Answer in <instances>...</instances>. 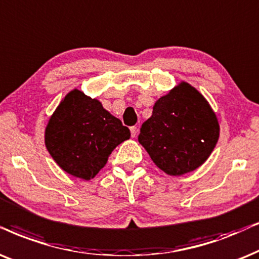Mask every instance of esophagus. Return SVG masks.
Segmentation results:
<instances>
[{
	"label": "esophagus",
	"instance_id": "obj_1",
	"mask_svg": "<svg viewBox=\"0 0 259 259\" xmlns=\"http://www.w3.org/2000/svg\"><path fill=\"white\" fill-rule=\"evenodd\" d=\"M130 130H131V136H132L133 138L136 137L137 133H138V128H137V127H136V126H132Z\"/></svg>",
	"mask_w": 259,
	"mask_h": 259
}]
</instances>
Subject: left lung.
<instances>
[{
  "label": "left lung",
  "mask_w": 259,
  "mask_h": 259,
  "mask_svg": "<svg viewBox=\"0 0 259 259\" xmlns=\"http://www.w3.org/2000/svg\"><path fill=\"white\" fill-rule=\"evenodd\" d=\"M219 132L217 115L207 100L194 87L181 82L157 100L138 140L160 170L181 176L206 162Z\"/></svg>",
  "instance_id": "obj_1"
}]
</instances>
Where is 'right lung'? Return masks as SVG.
Listing matches in <instances>:
<instances>
[{"label": "right lung", "instance_id": "1", "mask_svg": "<svg viewBox=\"0 0 259 259\" xmlns=\"http://www.w3.org/2000/svg\"><path fill=\"white\" fill-rule=\"evenodd\" d=\"M130 137L128 127L122 126L99 100L73 89L50 117L45 145L65 172L88 181L106 165L112 151Z\"/></svg>", "mask_w": 259, "mask_h": 259}]
</instances>
